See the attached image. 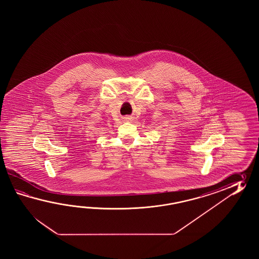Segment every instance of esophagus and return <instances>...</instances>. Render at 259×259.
<instances>
[{
    "label": "esophagus",
    "instance_id": "obj_1",
    "mask_svg": "<svg viewBox=\"0 0 259 259\" xmlns=\"http://www.w3.org/2000/svg\"><path fill=\"white\" fill-rule=\"evenodd\" d=\"M125 119L127 120V121H132V117L131 116H127V117H125Z\"/></svg>",
    "mask_w": 259,
    "mask_h": 259
}]
</instances>
